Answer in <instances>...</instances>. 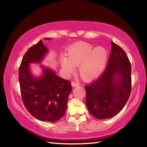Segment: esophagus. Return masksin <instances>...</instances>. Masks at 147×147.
Segmentation results:
<instances>
[{"instance_id": "1", "label": "esophagus", "mask_w": 147, "mask_h": 147, "mask_svg": "<svg viewBox=\"0 0 147 147\" xmlns=\"http://www.w3.org/2000/svg\"><path fill=\"white\" fill-rule=\"evenodd\" d=\"M79 84H80L79 82L77 81H72V82H71V85L73 87L78 86H79Z\"/></svg>"}]
</instances>
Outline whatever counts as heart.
Wrapping results in <instances>:
<instances>
[{
  "label": "heart",
  "instance_id": "1",
  "mask_svg": "<svg viewBox=\"0 0 147 147\" xmlns=\"http://www.w3.org/2000/svg\"><path fill=\"white\" fill-rule=\"evenodd\" d=\"M67 57L62 56V68L67 74L73 73L75 66L79 65L80 76L85 80L98 76L105 67L108 59V51L102 47L93 48L86 42H78L69 47Z\"/></svg>",
  "mask_w": 147,
  "mask_h": 147
}]
</instances>
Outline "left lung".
<instances>
[{
  "mask_svg": "<svg viewBox=\"0 0 147 147\" xmlns=\"http://www.w3.org/2000/svg\"><path fill=\"white\" fill-rule=\"evenodd\" d=\"M131 67L124 50L111 41L106 68L99 78L85 86L86 106L98 119L113 117L123 109L131 89Z\"/></svg>",
  "mask_w": 147,
  "mask_h": 147,
  "instance_id": "left-lung-1",
  "label": "left lung"
}]
</instances>
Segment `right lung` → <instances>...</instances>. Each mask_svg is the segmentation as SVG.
<instances>
[{"label": "right lung", "mask_w": 147, "mask_h": 147, "mask_svg": "<svg viewBox=\"0 0 147 147\" xmlns=\"http://www.w3.org/2000/svg\"><path fill=\"white\" fill-rule=\"evenodd\" d=\"M47 51L42 40L28 49L19 66V81L22 100L28 112L38 120L54 123L65 113L72 87L69 80L49 69L43 68V76L38 79L32 76L29 63L40 62Z\"/></svg>", "instance_id": "obj_1"}]
</instances>
